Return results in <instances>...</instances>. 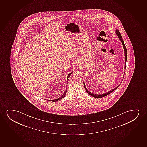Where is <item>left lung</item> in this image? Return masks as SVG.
<instances>
[{"mask_svg":"<svg viewBox=\"0 0 147 147\" xmlns=\"http://www.w3.org/2000/svg\"><path fill=\"white\" fill-rule=\"evenodd\" d=\"M116 34L118 36V38L122 42V44H123V48H124V52H125V69H126V61H127V48H126V46L125 45V44H124V41L123 40V39H122V37L121 36V34L119 32V31L118 30V29H117L116 30ZM124 76H123V78H124ZM122 83V82H121ZM84 83V88L86 90V92L88 93V94H89L92 97H93L94 98H101L103 97H105L106 96L108 95H109V94H110L111 93H112V92L114 91V90L117 89V88H118L119 86L121 84L118 85V86L116 87V88H114V89H113L110 90V91L108 92L107 93H106L103 94H101V95H97V94H94L92 93L91 92H90L87 89V88H86V86H85V83Z\"/></svg>","mask_w":147,"mask_h":147,"instance_id":"1","label":"left lung"}]
</instances>
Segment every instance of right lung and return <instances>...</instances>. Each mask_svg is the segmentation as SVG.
Listing matches in <instances>:
<instances>
[{
    "label": "right lung",
    "mask_w": 147,
    "mask_h": 147,
    "mask_svg": "<svg viewBox=\"0 0 147 147\" xmlns=\"http://www.w3.org/2000/svg\"><path fill=\"white\" fill-rule=\"evenodd\" d=\"M72 72H71L70 73H69L68 75V76H67V82L68 81L69 79L70 78V76L72 74ZM67 91V87H66V90H65V91L64 92V93L60 97L58 98V99H56L54 100H49V101H52V102H56V101H58L59 100H61V99H62L64 97H65V95H66V92Z\"/></svg>",
    "instance_id": "obj_1"
}]
</instances>
